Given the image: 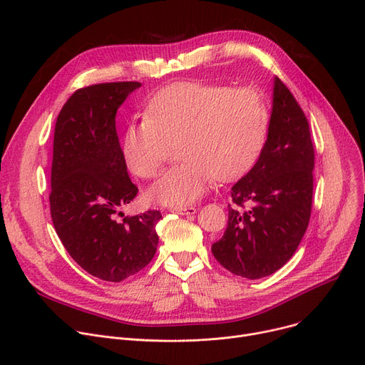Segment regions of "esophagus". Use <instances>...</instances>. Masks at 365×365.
Masks as SVG:
<instances>
[{
    "label": "esophagus",
    "mask_w": 365,
    "mask_h": 365,
    "mask_svg": "<svg viewBox=\"0 0 365 365\" xmlns=\"http://www.w3.org/2000/svg\"><path fill=\"white\" fill-rule=\"evenodd\" d=\"M173 213L180 215V216H194L197 213L195 207H183V208H171Z\"/></svg>",
    "instance_id": "34e87169"
}]
</instances>
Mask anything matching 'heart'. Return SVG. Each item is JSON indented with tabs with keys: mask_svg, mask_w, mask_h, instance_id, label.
Listing matches in <instances>:
<instances>
[{
	"mask_svg": "<svg viewBox=\"0 0 365 365\" xmlns=\"http://www.w3.org/2000/svg\"><path fill=\"white\" fill-rule=\"evenodd\" d=\"M267 125L269 109L255 88L178 83L128 124L123 155L133 175L152 179L178 145L180 163L148 189L146 198L183 208L195 204L215 178L226 182L244 175L259 157Z\"/></svg>",
	"mask_w": 365,
	"mask_h": 365,
	"instance_id": "heart-1",
	"label": "heart"
}]
</instances>
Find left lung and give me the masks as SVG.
I'll use <instances>...</instances> for the list:
<instances>
[{"label": "left lung", "mask_w": 365, "mask_h": 365, "mask_svg": "<svg viewBox=\"0 0 365 365\" xmlns=\"http://www.w3.org/2000/svg\"><path fill=\"white\" fill-rule=\"evenodd\" d=\"M314 160L308 120L275 76L267 139L253 168L232 186L235 205L227 207L226 231L212 245L229 272L259 279L290 260L311 219Z\"/></svg>", "instance_id": "8db88e82"}]
</instances>
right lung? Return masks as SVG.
<instances>
[{
	"instance_id": "obj_1",
	"label": "right lung",
	"mask_w": 365,
	"mask_h": 365,
	"mask_svg": "<svg viewBox=\"0 0 365 365\" xmlns=\"http://www.w3.org/2000/svg\"><path fill=\"white\" fill-rule=\"evenodd\" d=\"M140 86L124 81L76 90L54 127L50 192L54 229L84 271L109 282L142 271L158 245L155 226L163 217L158 210L117 219L139 189L128 178L115 117Z\"/></svg>"
}]
</instances>
